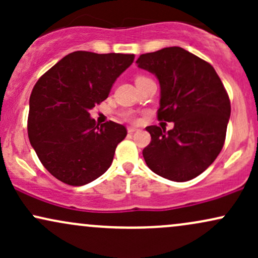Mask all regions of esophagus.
I'll use <instances>...</instances> for the list:
<instances>
[{"label": "esophagus", "instance_id": "34e87169", "mask_svg": "<svg viewBox=\"0 0 258 258\" xmlns=\"http://www.w3.org/2000/svg\"><path fill=\"white\" fill-rule=\"evenodd\" d=\"M127 131H128V133H135V132L139 131V130L136 128V127H128V128H127Z\"/></svg>", "mask_w": 258, "mask_h": 258}]
</instances>
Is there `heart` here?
I'll return each instance as SVG.
<instances>
[{
    "label": "heart",
    "instance_id": "1",
    "mask_svg": "<svg viewBox=\"0 0 258 258\" xmlns=\"http://www.w3.org/2000/svg\"><path fill=\"white\" fill-rule=\"evenodd\" d=\"M148 80H150L149 78H147V76H144V75H137L136 76V85H139V84H142V82H144V81H148ZM123 117H125V119L127 120V121H132V122H135V121H137V117H136V115L133 114L132 111H126L125 114H123Z\"/></svg>",
    "mask_w": 258,
    "mask_h": 258
}]
</instances>
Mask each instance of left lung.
I'll use <instances>...</instances> for the list:
<instances>
[{"mask_svg": "<svg viewBox=\"0 0 258 258\" xmlns=\"http://www.w3.org/2000/svg\"><path fill=\"white\" fill-rule=\"evenodd\" d=\"M138 68L160 84L158 119L172 130L148 126L152 142L143 149L148 167L174 182L203 173L223 148L230 102L214 67L180 47L142 54Z\"/></svg>", "mask_w": 258, "mask_h": 258, "instance_id": "8db88e82", "label": "left lung"}]
</instances>
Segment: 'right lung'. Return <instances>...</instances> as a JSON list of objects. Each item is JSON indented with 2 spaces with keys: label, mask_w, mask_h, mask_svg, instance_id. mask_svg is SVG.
<instances>
[{
  "label": "right lung",
  "mask_w": 258,
  "mask_h": 258,
  "mask_svg": "<svg viewBox=\"0 0 258 258\" xmlns=\"http://www.w3.org/2000/svg\"><path fill=\"white\" fill-rule=\"evenodd\" d=\"M135 54L78 51L44 73L29 100L28 135L52 176L69 185H85L110 167L125 126L97 125L90 110L108 98Z\"/></svg>",
  "instance_id": "1"
}]
</instances>
